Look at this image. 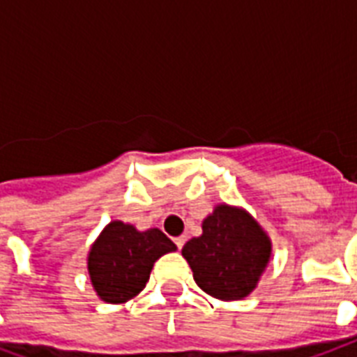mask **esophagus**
<instances>
[{
  "label": "esophagus",
  "instance_id": "obj_1",
  "mask_svg": "<svg viewBox=\"0 0 357 357\" xmlns=\"http://www.w3.org/2000/svg\"><path fill=\"white\" fill-rule=\"evenodd\" d=\"M185 241H187V238H185L183 235H181V237H176V238H174V243H176V246H178V250H181V248H183Z\"/></svg>",
  "mask_w": 357,
  "mask_h": 357
}]
</instances>
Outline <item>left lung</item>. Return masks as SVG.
Wrapping results in <instances>:
<instances>
[{
    "label": "left lung",
    "instance_id": "1",
    "mask_svg": "<svg viewBox=\"0 0 357 357\" xmlns=\"http://www.w3.org/2000/svg\"><path fill=\"white\" fill-rule=\"evenodd\" d=\"M202 229L181 250L198 287L220 300L248 296L271 257L265 231L248 213L229 206H218Z\"/></svg>",
    "mask_w": 357,
    "mask_h": 357
}]
</instances>
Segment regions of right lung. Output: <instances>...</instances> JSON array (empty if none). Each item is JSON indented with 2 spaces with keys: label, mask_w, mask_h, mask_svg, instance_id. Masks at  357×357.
Returning <instances> with one entry per match:
<instances>
[{
  "label": "right lung",
  "mask_w": 357,
  "mask_h": 357,
  "mask_svg": "<svg viewBox=\"0 0 357 357\" xmlns=\"http://www.w3.org/2000/svg\"><path fill=\"white\" fill-rule=\"evenodd\" d=\"M174 250L176 244L161 229L137 231L129 224L111 222L89 254V274L98 296L111 304L128 302L146 287L153 263Z\"/></svg>",
  "instance_id": "right-lung-1"
}]
</instances>
